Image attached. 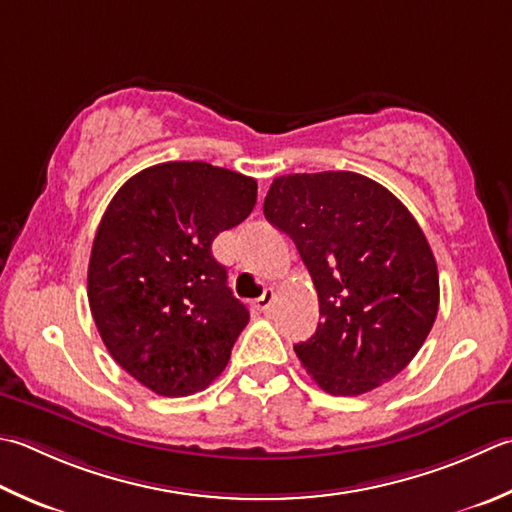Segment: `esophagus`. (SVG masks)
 <instances>
[{"mask_svg":"<svg viewBox=\"0 0 512 512\" xmlns=\"http://www.w3.org/2000/svg\"><path fill=\"white\" fill-rule=\"evenodd\" d=\"M273 302H275V290L273 288H266L264 295L259 297V299H255V308L262 310V313H268L270 306H273Z\"/></svg>","mask_w":512,"mask_h":512,"instance_id":"34e87169","label":"esophagus"}]
</instances>
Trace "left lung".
<instances>
[{
  "instance_id": "obj_1",
  "label": "left lung",
  "mask_w": 512,
  "mask_h": 512,
  "mask_svg": "<svg viewBox=\"0 0 512 512\" xmlns=\"http://www.w3.org/2000/svg\"><path fill=\"white\" fill-rule=\"evenodd\" d=\"M264 215L293 239L319 297L299 362L330 395L388 382L422 348L439 308L426 235L382 184L350 170L273 179Z\"/></svg>"
}]
</instances>
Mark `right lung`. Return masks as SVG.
I'll list each match as a JSON object with an SVG mask.
<instances>
[{"label":"right lung","mask_w":512,"mask_h":512,"mask_svg":"<svg viewBox=\"0 0 512 512\" xmlns=\"http://www.w3.org/2000/svg\"><path fill=\"white\" fill-rule=\"evenodd\" d=\"M255 202L253 177L206 162L150 166L110 199L88 304L108 353L153 393L193 395L226 368L250 315L210 248Z\"/></svg>","instance_id":"right-lung-1"}]
</instances>
